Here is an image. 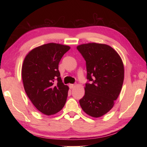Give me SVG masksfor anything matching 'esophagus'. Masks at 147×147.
Returning <instances> with one entry per match:
<instances>
[{
  "mask_svg": "<svg viewBox=\"0 0 147 147\" xmlns=\"http://www.w3.org/2000/svg\"><path fill=\"white\" fill-rule=\"evenodd\" d=\"M74 87H75V85H74V84H69V88L71 89L74 88Z\"/></svg>",
  "mask_w": 147,
  "mask_h": 147,
  "instance_id": "1",
  "label": "esophagus"
}]
</instances>
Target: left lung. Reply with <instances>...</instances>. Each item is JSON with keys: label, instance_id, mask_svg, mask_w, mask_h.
Segmentation results:
<instances>
[{"label": "left lung", "instance_id": "left-lung-1", "mask_svg": "<svg viewBox=\"0 0 147 147\" xmlns=\"http://www.w3.org/2000/svg\"><path fill=\"white\" fill-rule=\"evenodd\" d=\"M86 61L87 79L85 95L80 100L83 111L100 117L111 110L123 86L124 69L118 53L104 43H88L77 46Z\"/></svg>", "mask_w": 147, "mask_h": 147}]
</instances>
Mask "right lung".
Wrapping results in <instances>:
<instances>
[{"label": "right lung", "instance_id": "add662e5", "mask_svg": "<svg viewBox=\"0 0 147 147\" xmlns=\"http://www.w3.org/2000/svg\"><path fill=\"white\" fill-rule=\"evenodd\" d=\"M70 48L49 43L32 49L24 59L21 76L24 90L33 105L43 114L57 113L66 102L69 87L62 82L58 65Z\"/></svg>", "mask_w": 147, "mask_h": 147}]
</instances>
